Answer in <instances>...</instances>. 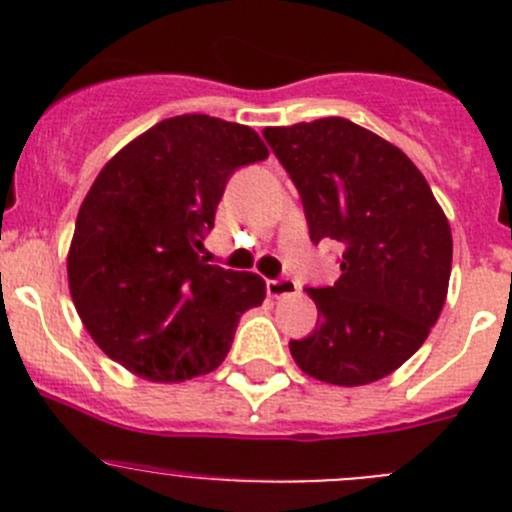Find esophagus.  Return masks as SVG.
I'll list each match as a JSON object with an SVG mask.
<instances>
[{"label":"esophagus","mask_w":512,"mask_h":512,"mask_svg":"<svg viewBox=\"0 0 512 512\" xmlns=\"http://www.w3.org/2000/svg\"><path fill=\"white\" fill-rule=\"evenodd\" d=\"M297 292H299L297 282H292V280H270L267 282V294H270L272 299L292 297V294H297Z\"/></svg>","instance_id":"34e87169"}]
</instances>
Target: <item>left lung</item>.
I'll list each match as a JSON object with an SVG mask.
<instances>
[{"mask_svg":"<svg viewBox=\"0 0 512 512\" xmlns=\"http://www.w3.org/2000/svg\"><path fill=\"white\" fill-rule=\"evenodd\" d=\"M262 136L302 195L312 242L347 247L334 287L307 289L317 329L289 352L304 374L334 386L384 379L421 349L446 302V213L401 148L347 118Z\"/></svg>","mask_w":512,"mask_h":512,"instance_id":"left-lung-1","label":"left lung"}]
</instances>
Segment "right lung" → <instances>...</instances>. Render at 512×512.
Masks as SVG:
<instances>
[{
    "instance_id": "right-lung-1",
    "label": "right lung",
    "mask_w": 512,
    "mask_h": 512,
    "mask_svg": "<svg viewBox=\"0 0 512 512\" xmlns=\"http://www.w3.org/2000/svg\"><path fill=\"white\" fill-rule=\"evenodd\" d=\"M267 156L250 126L183 113L133 138L96 175L66 272L86 332L123 369L178 384L223 364L237 322L267 287L198 250L232 170Z\"/></svg>"
}]
</instances>
